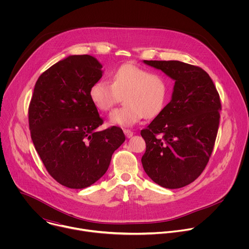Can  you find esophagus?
Returning <instances> with one entry per match:
<instances>
[{
  "label": "esophagus",
  "instance_id": "34e87169",
  "mask_svg": "<svg viewBox=\"0 0 249 249\" xmlns=\"http://www.w3.org/2000/svg\"><path fill=\"white\" fill-rule=\"evenodd\" d=\"M124 134H125V136L127 137V138H131L132 136H133V132L132 131H130V130H128V129H125L124 130Z\"/></svg>",
  "mask_w": 249,
  "mask_h": 249
}]
</instances>
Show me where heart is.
Masks as SVG:
<instances>
[{
    "label": "heart",
    "mask_w": 249,
    "mask_h": 249,
    "mask_svg": "<svg viewBox=\"0 0 249 249\" xmlns=\"http://www.w3.org/2000/svg\"><path fill=\"white\" fill-rule=\"evenodd\" d=\"M124 107L109 115L111 125L132 127L142 119L153 118L164 108L168 98L166 79L135 64H123L110 75V84L99 80L89 89V98L100 111H108L123 96Z\"/></svg>",
    "instance_id": "heart-1"
}]
</instances>
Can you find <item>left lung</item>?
I'll return each instance as SVG.
<instances>
[{"mask_svg":"<svg viewBox=\"0 0 249 249\" xmlns=\"http://www.w3.org/2000/svg\"><path fill=\"white\" fill-rule=\"evenodd\" d=\"M174 81L169 103L141 131L147 149L142 164L168 189L193 182L206 167L218 133L221 101L210 76L180 61H143Z\"/></svg>","mask_w":249,"mask_h":249,"instance_id":"obj_1","label":"left lung"}]
</instances>
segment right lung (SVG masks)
Listing matches in <instances>:
<instances>
[{
    "mask_svg": "<svg viewBox=\"0 0 249 249\" xmlns=\"http://www.w3.org/2000/svg\"><path fill=\"white\" fill-rule=\"evenodd\" d=\"M90 55H71L38 78L29 104L31 140L49 174L73 189L90 186L104 175L112 154L125 141L121 128L102 125L89 89L102 77Z\"/></svg>",
    "mask_w": 249,
    "mask_h": 249,
    "instance_id": "add662e5",
    "label": "right lung"
}]
</instances>
